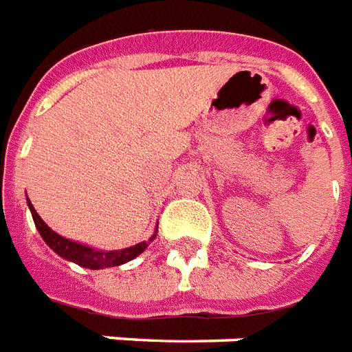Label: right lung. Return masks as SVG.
Returning a JSON list of instances; mask_svg holds the SVG:
<instances>
[{
    "mask_svg": "<svg viewBox=\"0 0 352 352\" xmlns=\"http://www.w3.org/2000/svg\"><path fill=\"white\" fill-rule=\"evenodd\" d=\"M28 207L31 210V216H33V222L37 226L38 233L43 236V241L50 246L57 256L63 257L67 261H72L83 267V269L91 270H100V269H110V267H119V265H124V263L132 261L134 257H138L140 254L145 252V248L149 246L153 239L156 236V231H158V226L155 229V235L151 236L149 241L138 242L134 246L123 250H111V252H106V250H95L91 246H85V244H80V242L70 241V239H65L59 233H56L54 229L48 228L41 216L37 214L35 207L31 205V201L28 199Z\"/></svg>",
    "mask_w": 352,
    "mask_h": 352,
    "instance_id": "obj_1",
    "label": "right lung"
}]
</instances>
